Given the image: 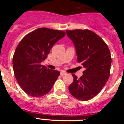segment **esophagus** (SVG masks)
<instances>
[{
  "label": "esophagus",
  "instance_id": "esophagus-1",
  "mask_svg": "<svg viewBox=\"0 0 124 124\" xmlns=\"http://www.w3.org/2000/svg\"><path fill=\"white\" fill-rule=\"evenodd\" d=\"M60 74H61V76H64V75L66 74V73H65V72H64V71H61V73H60Z\"/></svg>",
  "mask_w": 124,
  "mask_h": 124
}]
</instances>
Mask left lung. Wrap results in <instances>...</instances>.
<instances>
[{
	"mask_svg": "<svg viewBox=\"0 0 124 124\" xmlns=\"http://www.w3.org/2000/svg\"><path fill=\"white\" fill-rule=\"evenodd\" d=\"M66 33L75 46L77 61L85 68L79 78L72 74L73 82L69 91L78 100H90L100 93L109 78L110 50L105 41L89 30H66Z\"/></svg>",
	"mask_w": 124,
	"mask_h": 124,
	"instance_id": "obj_1",
	"label": "left lung"
}]
</instances>
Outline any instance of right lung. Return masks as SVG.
<instances>
[{"instance_id":"1","label":"right lung","mask_w":124,"mask_h":124,"mask_svg":"<svg viewBox=\"0 0 124 124\" xmlns=\"http://www.w3.org/2000/svg\"><path fill=\"white\" fill-rule=\"evenodd\" d=\"M64 31L40 28L25 35L13 56L14 75L20 86L34 97L48 93L60 73L41 65L53 46L65 36Z\"/></svg>"}]
</instances>
